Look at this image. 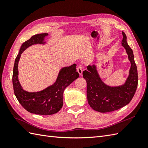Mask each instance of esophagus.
<instances>
[{
    "instance_id": "1",
    "label": "esophagus",
    "mask_w": 148,
    "mask_h": 148,
    "mask_svg": "<svg viewBox=\"0 0 148 148\" xmlns=\"http://www.w3.org/2000/svg\"><path fill=\"white\" fill-rule=\"evenodd\" d=\"M77 71L78 72V73L79 74V75H82L83 69V67L81 65H79L77 67Z\"/></svg>"
}]
</instances>
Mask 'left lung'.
I'll return each mask as SVG.
<instances>
[{"mask_svg": "<svg viewBox=\"0 0 148 148\" xmlns=\"http://www.w3.org/2000/svg\"><path fill=\"white\" fill-rule=\"evenodd\" d=\"M122 46L126 49L131 67L126 82L122 86L111 87L103 83L97 73L95 65H88L83 71V77L87 83L86 95L89 105L100 112L116 111L129 103L136 92L138 84L137 69L132 49L127 42V36L122 32Z\"/></svg>", "mask_w": 148, "mask_h": 148, "instance_id": "1", "label": "left lung"}]
</instances>
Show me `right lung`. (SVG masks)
<instances>
[{
	"label": "right lung",
	"mask_w": 148,
	"mask_h": 148,
	"mask_svg": "<svg viewBox=\"0 0 148 148\" xmlns=\"http://www.w3.org/2000/svg\"><path fill=\"white\" fill-rule=\"evenodd\" d=\"M47 36L46 33L36 34L23 43L15 59L12 74L14 93L18 102L27 111L40 115H51L58 112L63 106V93L65 88L79 76L76 71V64H73L63 68L56 82L45 90L30 93L22 89L18 78V64L21 53L33 45L45 43L43 40Z\"/></svg>",
	"instance_id": "1"
}]
</instances>
